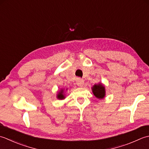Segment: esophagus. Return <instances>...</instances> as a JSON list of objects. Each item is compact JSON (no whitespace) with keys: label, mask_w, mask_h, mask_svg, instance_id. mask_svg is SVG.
Returning <instances> with one entry per match:
<instances>
[{"label":"esophagus","mask_w":149,"mask_h":149,"mask_svg":"<svg viewBox=\"0 0 149 149\" xmlns=\"http://www.w3.org/2000/svg\"><path fill=\"white\" fill-rule=\"evenodd\" d=\"M84 84V81L83 80V79H80V78H78L77 80V84L78 86L81 87Z\"/></svg>","instance_id":"1"}]
</instances>
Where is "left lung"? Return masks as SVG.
Instances as JSON below:
<instances>
[{"label": "left lung", "mask_w": 149, "mask_h": 149, "mask_svg": "<svg viewBox=\"0 0 149 149\" xmlns=\"http://www.w3.org/2000/svg\"><path fill=\"white\" fill-rule=\"evenodd\" d=\"M92 91L97 98L103 99L105 96V87L101 83L94 85L92 87Z\"/></svg>", "instance_id": "obj_1"}]
</instances>
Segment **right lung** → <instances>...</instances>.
<instances>
[{
  "label": "right lung",
  "instance_id": "add662e5",
  "mask_svg": "<svg viewBox=\"0 0 149 149\" xmlns=\"http://www.w3.org/2000/svg\"><path fill=\"white\" fill-rule=\"evenodd\" d=\"M57 98L60 100H63L65 98V95L63 94V89H61L57 94Z\"/></svg>",
  "mask_w": 149,
  "mask_h": 149
}]
</instances>
